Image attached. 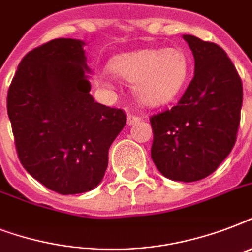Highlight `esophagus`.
<instances>
[{"instance_id":"obj_1","label":"esophagus","mask_w":252,"mask_h":252,"mask_svg":"<svg viewBox=\"0 0 252 252\" xmlns=\"http://www.w3.org/2000/svg\"><path fill=\"white\" fill-rule=\"evenodd\" d=\"M140 120H141V118H140V116H136V115L133 114H129L126 116V123H128V126H134V124H137Z\"/></svg>"}]
</instances>
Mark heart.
<instances>
[{
    "label": "heart",
    "instance_id": "1",
    "mask_svg": "<svg viewBox=\"0 0 252 252\" xmlns=\"http://www.w3.org/2000/svg\"><path fill=\"white\" fill-rule=\"evenodd\" d=\"M114 76L133 84L138 100L157 107L171 102L187 85L191 63L182 49H141L115 56L108 63ZM98 85L110 89V82L99 78Z\"/></svg>",
    "mask_w": 252,
    "mask_h": 252
}]
</instances>
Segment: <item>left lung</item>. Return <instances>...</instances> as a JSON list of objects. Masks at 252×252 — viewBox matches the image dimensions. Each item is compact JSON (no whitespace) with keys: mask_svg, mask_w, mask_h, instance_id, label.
Instances as JSON below:
<instances>
[{"mask_svg":"<svg viewBox=\"0 0 252 252\" xmlns=\"http://www.w3.org/2000/svg\"><path fill=\"white\" fill-rule=\"evenodd\" d=\"M195 74L178 104L150 119L152 159L175 182H196L216 171L237 140L242 81L226 52L215 43L183 35Z\"/></svg>","mask_w":252,"mask_h":252,"instance_id":"obj_1","label":"left lung"}]
</instances>
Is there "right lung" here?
<instances>
[{"mask_svg": "<svg viewBox=\"0 0 252 252\" xmlns=\"http://www.w3.org/2000/svg\"><path fill=\"white\" fill-rule=\"evenodd\" d=\"M84 40L55 39L18 65L7 115L19 161L30 175L61 195L94 189L108 149L126 123L123 110L95 102Z\"/></svg>", "mask_w": 252, "mask_h": 252, "instance_id": "1", "label": "right lung"}]
</instances>
